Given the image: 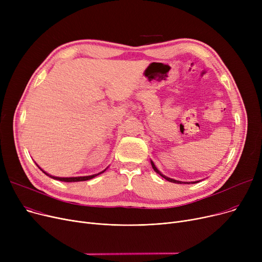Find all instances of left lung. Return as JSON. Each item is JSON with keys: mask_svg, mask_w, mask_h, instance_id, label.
Segmentation results:
<instances>
[{"mask_svg": "<svg viewBox=\"0 0 262 262\" xmlns=\"http://www.w3.org/2000/svg\"><path fill=\"white\" fill-rule=\"evenodd\" d=\"M150 163H152V167H153V169H154V171L156 172V173H158L160 176H162L164 180H167L168 182H171V183H175V184H182L183 182H180V181H175V180H172V178H170V177H167V176H164L163 174H161L160 172H159V170L155 167V164H154V162L153 161H150ZM195 183H199V182H195ZM194 183V184H195ZM184 184H186V183H184ZM187 184H190V183H187Z\"/></svg>", "mask_w": 262, "mask_h": 262, "instance_id": "left-lung-1", "label": "left lung"}]
</instances>
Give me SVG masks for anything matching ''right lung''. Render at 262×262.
<instances>
[{"label": "right lung", "mask_w": 262, "mask_h": 262, "mask_svg": "<svg viewBox=\"0 0 262 262\" xmlns=\"http://www.w3.org/2000/svg\"><path fill=\"white\" fill-rule=\"evenodd\" d=\"M41 171H42L45 174H47V175H49L48 173H46L41 168H39ZM105 171V170H104ZM103 171V172H104ZM103 172H101V173H103ZM101 173H99V174H101ZM99 174H94V175H89V176H81V177H55V176H51V175H49L50 177H52V178H54V180H57V181H61V182H66V183H72V182H84V181H88V180H91V178H93V177H95V176H98Z\"/></svg>", "instance_id": "1"}]
</instances>
